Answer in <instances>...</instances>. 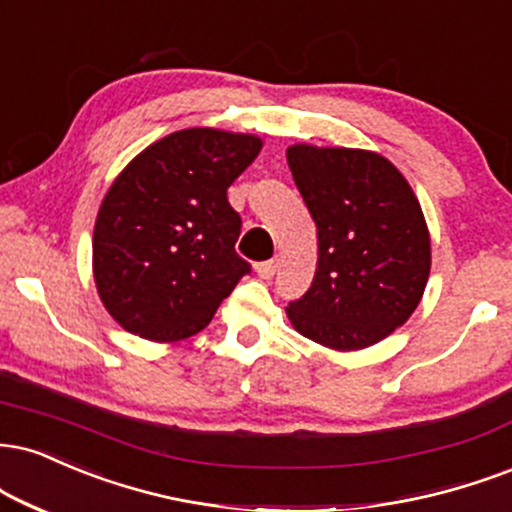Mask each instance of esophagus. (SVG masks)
Masks as SVG:
<instances>
[{
    "label": "esophagus",
    "mask_w": 512,
    "mask_h": 512,
    "mask_svg": "<svg viewBox=\"0 0 512 512\" xmlns=\"http://www.w3.org/2000/svg\"><path fill=\"white\" fill-rule=\"evenodd\" d=\"M276 269H279V260H267V262H260L255 267V272L262 276V279H272L276 274Z\"/></svg>",
    "instance_id": "obj_1"
}]
</instances>
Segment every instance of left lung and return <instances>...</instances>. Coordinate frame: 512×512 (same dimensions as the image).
Segmentation results:
<instances>
[{"label": "left lung", "instance_id": "1", "mask_svg": "<svg viewBox=\"0 0 512 512\" xmlns=\"http://www.w3.org/2000/svg\"><path fill=\"white\" fill-rule=\"evenodd\" d=\"M286 157L319 243L315 281L288 303V319L326 348L374 346L408 322L427 286L432 248L420 202L377 152L293 145Z\"/></svg>", "mask_w": 512, "mask_h": 512}]
</instances>
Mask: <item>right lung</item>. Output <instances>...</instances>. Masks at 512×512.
Instances as JSON below:
<instances>
[{
  "label": "right lung",
  "mask_w": 512,
  "mask_h": 512,
  "mask_svg": "<svg viewBox=\"0 0 512 512\" xmlns=\"http://www.w3.org/2000/svg\"><path fill=\"white\" fill-rule=\"evenodd\" d=\"M260 150L255 135L186 128L121 171L97 214L92 272L123 329L159 343L193 336L250 274L226 190Z\"/></svg>",
  "instance_id": "right-lung-1"
}]
</instances>
